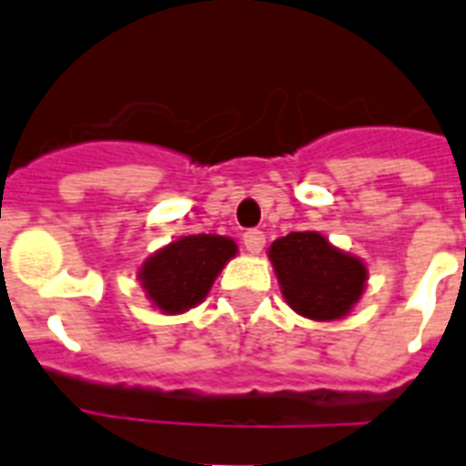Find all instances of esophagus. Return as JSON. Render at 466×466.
<instances>
[{
	"label": "esophagus",
	"mask_w": 466,
	"mask_h": 466,
	"mask_svg": "<svg viewBox=\"0 0 466 466\" xmlns=\"http://www.w3.org/2000/svg\"><path fill=\"white\" fill-rule=\"evenodd\" d=\"M244 246L248 253H260L266 246V234L260 229H248V232H244Z\"/></svg>",
	"instance_id": "34e87169"
}]
</instances>
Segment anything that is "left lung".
<instances>
[{
  "mask_svg": "<svg viewBox=\"0 0 466 466\" xmlns=\"http://www.w3.org/2000/svg\"><path fill=\"white\" fill-rule=\"evenodd\" d=\"M282 297L311 320L344 319L366 289L364 260L339 251L319 232H292L268 248Z\"/></svg>",
  "mask_w": 466,
  "mask_h": 466,
  "instance_id": "obj_1",
  "label": "left lung"
}]
</instances>
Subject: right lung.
<instances>
[{
  "label": "right lung",
  "instance_id": "1",
  "mask_svg": "<svg viewBox=\"0 0 466 466\" xmlns=\"http://www.w3.org/2000/svg\"><path fill=\"white\" fill-rule=\"evenodd\" d=\"M237 244L220 234H188L155 251L138 270L146 297L162 313H184L208 297Z\"/></svg>",
  "mask_w": 466,
  "mask_h": 466
}]
</instances>
